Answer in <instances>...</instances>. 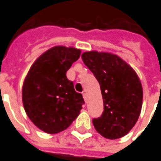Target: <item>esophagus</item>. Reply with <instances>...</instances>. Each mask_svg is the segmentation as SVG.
<instances>
[{
    "instance_id": "obj_1",
    "label": "esophagus",
    "mask_w": 161,
    "mask_h": 161,
    "mask_svg": "<svg viewBox=\"0 0 161 161\" xmlns=\"http://www.w3.org/2000/svg\"><path fill=\"white\" fill-rule=\"evenodd\" d=\"M82 95H83V98H84V100H85V101H86V93H85V92H83Z\"/></svg>"
}]
</instances>
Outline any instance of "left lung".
<instances>
[{
	"label": "left lung",
	"mask_w": 161,
	"mask_h": 161,
	"mask_svg": "<svg viewBox=\"0 0 161 161\" xmlns=\"http://www.w3.org/2000/svg\"><path fill=\"white\" fill-rule=\"evenodd\" d=\"M83 62L100 83L104 111L94 118L98 133L109 140L125 136L137 122L143 90L137 74L119 56L97 51L85 52Z\"/></svg>",
	"instance_id": "8db88e82"
}]
</instances>
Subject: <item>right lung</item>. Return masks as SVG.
Masks as SVG:
<instances>
[{"label": "right lung", "mask_w": 161, "mask_h": 161, "mask_svg": "<svg viewBox=\"0 0 161 161\" xmlns=\"http://www.w3.org/2000/svg\"><path fill=\"white\" fill-rule=\"evenodd\" d=\"M80 50L53 47L32 65L22 86V101L28 118L47 133L67 129L85 103L66 73L78 60Z\"/></svg>", "instance_id": "add662e5"}]
</instances>
